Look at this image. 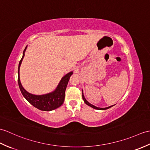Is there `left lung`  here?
I'll return each instance as SVG.
<instances>
[{
	"label": "left lung",
	"mask_w": 150,
	"mask_h": 150,
	"mask_svg": "<svg viewBox=\"0 0 150 150\" xmlns=\"http://www.w3.org/2000/svg\"><path fill=\"white\" fill-rule=\"evenodd\" d=\"M82 98H83V101H84V102H85V103L87 104V105H89V106H90V107H91L92 108H93V109H98V110H106V109H109V108H110L111 107H112V106H113V105H112V106L108 107H106V108H100V107H96V106H95V105H92V104H91V103H89V102H88V101H87V100H86V98H85L84 96H83V91H82Z\"/></svg>",
	"instance_id": "obj_1"
}]
</instances>
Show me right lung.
Returning a JSON list of instances; mask_svg holds the SVG:
<instances>
[{
    "label": "right lung",
    "instance_id": "obj_1",
    "mask_svg": "<svg viewBox=\"0 0 150 150\" xmlns=\"http://www.w3.org/2000/svg\"><path fill=\"white\" fill-rule=\"evenodd\" d=\"M26 48L27 47H25V50H24L23 56L20 61L18 69V82L21 93H22L23 96L25 97V98L31 105H33L38 109L44 111H50L57 109V108L61 106L64 102L66 89H67V86L68 85L69 78H70V76L73 74V72L71 71L68 73V74L62 77L60 83H59L57 89L54 92L43 95H34L28 93L23 88L22 84H21L19 74L20 67L24 55H25V51Z\"/></svg>",
    "mask_w": 150,
    "mask_h": 150
}]
</instances>
